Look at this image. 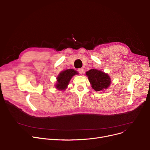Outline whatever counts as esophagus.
I'll use <instances>...</instances> for the list:
<instances>
[{"mask_svg":"<svg viewBox=\"0 0 150 150\" xmlns=\"http://www.w3.org/2000/svg\"><path fill=\"white\" fill-rule=\"evenodd\" d=\"M77 71H78V72L80 73L81 74H82L83 73V69L82 68H79L78 69H77Z\"/></svg>","mask_w":150,"mask_h":150,"instance_id":"34e87169","label":"esophagus"}]
</instances>
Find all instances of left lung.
<instances>
[{
	"instance_id": "obj_1",
	"label": "left lung",
	"mask_w": 150,
	"mask_h": 150,
	"mask_svg": "<svg viewBox=\"0 0 150 150\" xmlns=\"http://www.w3.org/2000/svg\"><path fill=\"white\" fill-rule=\"evenodd\" d=\"M86 74L91 84V87L96 91L107 89L110 85V77L107 74L99 70L91 69L87 71Z\"/></svg>"
}]
</instances>
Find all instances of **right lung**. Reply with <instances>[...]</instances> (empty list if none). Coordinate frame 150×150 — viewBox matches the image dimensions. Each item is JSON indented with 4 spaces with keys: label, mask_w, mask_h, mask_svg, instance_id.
<instances>
[{
    "label": "right lung",
    "mask_w": 150,
    "mask_h": 150,
    "mask_svg": "<svg viewBox=\"0 0 150 150\" xmlns=\"http://www.w3.org/2000/svg\"><path fill=\"white\" fill-rule=\"evenodd\" d=\"M77 74H78L77 72L73 69H67L61 72L57 77V83L56 85V88L61 90H65L71 77Z\"/></svg>",
    "instance_id": "right-lung-1"
}]
</instances>
